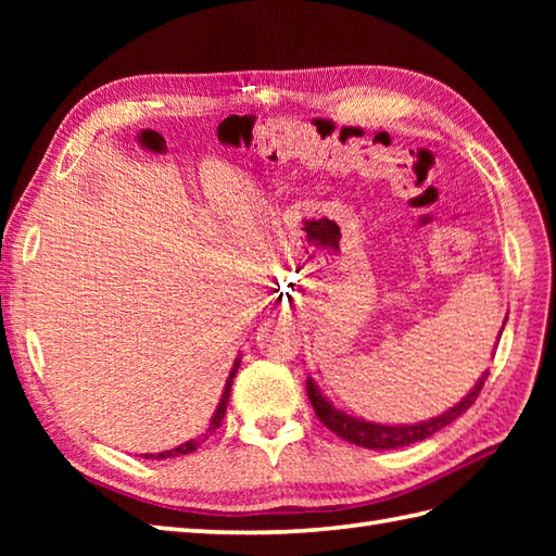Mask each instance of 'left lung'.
<instances>
[{
	"label": "left lung",
	"mask_w": 556,
	"mask_h": 556,
	"mask_svg": "<svg viewBox=\"0 0 556 556\" xmlns=\"http://www.w3.org/2000/svg\"><path fill=\"white\" fill-rule=\"evenodd\" d=\"M504 325H506V320H504ZM485 380H488V372L480 377L476 387L466 394V399H460L454 408H448L446 413H442V416L430 418L425 422H416V425H377V422L353 418L329 404L320 389L315 387L311 377H308V382H305V389H308L315 416L320 418V422L327 425V428L334 434H339L341 440H346L356 446H365V448H399V446H408V444L428 440L430 434L446 428L448 422H454L460 413H466L470 406L476 404V399L480 394L482 384H485Z\"/></svg>",
	"instance_id": "8db88e82"
}]
</instances>
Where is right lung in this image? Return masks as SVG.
Wrapping results in <instances>:
<instances>
[{"label": "right lung", "instance_id": "obj_1", "mask_svg": "<svg viewBox=\"0 0 556 556\" xmlns=\"http://www.w3.org/2000/svg\"><path fill=\"white\" fill-rule=\"evenodd\" d=\"M236 370H239V361L233 363V370H231V375H229V380H227V387H224V394H222V401H219V406H217V410H215V416H212V420H210V425H207V430L198 437V440H188V442H184V444H179L176 448H169V452H160V454H146V458H172V456H181V454H191V452H195V448L203 444L207 437L215 432L219 425H222V418H224V413H227V404H229V392H231V382H233V375H236Z\"/></svg>", "mask_w": 556, "mask_h": 556}]
</instances>
